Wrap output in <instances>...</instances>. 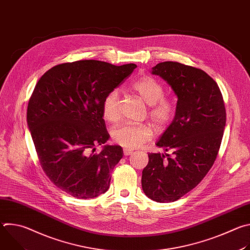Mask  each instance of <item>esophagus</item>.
<instances>
[{
  "instance_id": "34e87169",
  "label": "esophagus",
  "mask_w": 250,
  "mask_h": 250,
  "mask_svg": "<svg viewBox=\"0 0 250 250\" xmlns=\"http://www.w3.org/2000/svg\"><path fill=\"white\" fill-rule=\"evenodd\" d=\"M132 149H130V148H124V155H125V156H127V155H130L131 153H132Z\"/></svg>"
}]
</instances>
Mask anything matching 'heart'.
I'll return each mask as SVG.
<instances>
[{"label":"heart","mask_w":250,"mask_h":250,"mask_svg":"<svg viewBox=\"0 0 250 250\" xmlns=\"http://www.w3.org/2000/svg\"><path fill=\"white\" fill-rule=\"evenodd\" d=\"M132 90L149 104L148 116L157 127L166 126L175 114L174 103L164 97V88L155 79L142 76L131 84ZM120 96L117 90H112L103 100V118L110 123L118 121ZM153 129L148 124H122L114 127L112 137L116 144L125 148H135L152 137Z\"/></svg>","instance_id":"b5f03b06"}]
</instances>
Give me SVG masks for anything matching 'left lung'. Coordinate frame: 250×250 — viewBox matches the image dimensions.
<instances>
[{"label": "left lung", "instance_id": "obj_1", "mask_svg": "<svg viewBox=\"0 0 250 250\" xmlns=\"http://www.w3.org/2000/svg\"><path fill=\"white\" fill-rule=\"evenodd\" d=\"M172 88L178 101L175 117L156 146L166 154L149 153L142 171L146 195L158 203L177 201L194 189L218 156L226 126L221 90L205 71L165 61L152 68Z\"/></svg>", "mask_w": 250, "mask_h": 250}]
</instances>
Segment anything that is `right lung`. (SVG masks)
Returning <instances> with one entry per match:
<instances>
[{"label":"right lung","instance_id":"1","mask_svg":"<svg viewBox=\"0 0 250 250\" xmlns=\"http://www.w3.org/2000/svg\"><path fill=\"white\" fill-rule=\"evenodd\" d=\"M135 68L132 63L67 62L46 71L35 85L27 125L42 170L68 195L92 199L108 191L110 173L124 152L119 146H104L95 152V146L110 137L102 103Z\"/></svg>","mask_w":250,"mask_h":250}]
</instances>
